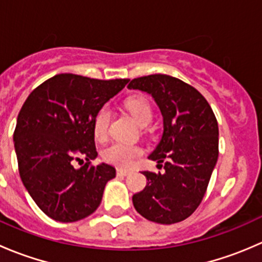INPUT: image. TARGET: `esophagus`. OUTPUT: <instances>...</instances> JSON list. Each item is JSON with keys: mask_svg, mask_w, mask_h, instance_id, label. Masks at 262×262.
Masks as SVG:
<instances>
[{"mask_svg": "<svg viewBox=\"0 0 262 262\" xmlns=\"http://www.w3.org/2000/svg\"><path fill=\"white\" fill-rule=\"evenodd\" d=\"M130 173V171L123 170V168H116V175L118 176H128Z\"/></svg>", "mask_w": 262, "mask_h": 262, "instance_id": "1", "label": "esophagus"}]
</instances>
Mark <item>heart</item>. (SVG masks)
Segmentation results:
<instances>
[{
	"instance_id": "heart-1",
	"label": "heart",
	"mask_w": 262,
	"mask_h": 262,
	"mask_svg": "<svg viewBox=\"0 0 262 262\" xmlns=\"http://www.w3.org/2000/svg\"><path fill=\"white\" fill-rule=\"evenodd\" d=\"M125 107L132 116L137 120V123L142 126H146L150 123L153 118L152 105L143 96L130 97L125 101ZM113 113L107 105L102 106L95 115L92 121V132L94 137L97 141L102 142L107 138L109 134L110 123H112ZM143 155V149L139 146L125 143H112L102 150V158L105 162L110 165L118 166V167H130L134 161Z\"/></svg>"
}]
</instances>
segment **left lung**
<instances>
[{
	"label": "left lung",
	"instance_id": "8db88e82",
	"mask_svg": "<svg viewBox=\"0 0 262 262\" xmlns=\"http://www.w3.org/2000/svg\"><path fill=\"white\" fill-rule=\"evenodd\" d=\"M130 90L150 94L163 116V134L149 156L163 172L143 171L147 186L133 195L142 216L161 224L185 221L204 198L218 160V121L196 89L168 75L134 78Z\"/></svg>",
	"mask_w": 262,
	"mask_h": 262
}]
</instances>
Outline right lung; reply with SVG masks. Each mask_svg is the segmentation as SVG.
<instances>
[{
	"instance_id": "1",
	"label": "right lung",
	"mask_w": 262,
	"mask_h": 262,
	"mask_svg": "<svg viewBox=\"0 0 262 262\" xmlns=\"http://www.w3.org/2000/svg\"><path fill=\"white\" fill-rule=\"evenodd\" d=\"M128 82L60 73L39 84L24 102L14 132L18 172L49 218L70 223L99 208L115 168L91 163L97 156L92 121ZM75 160L82 162L78 170Z\"/></svg>"
}]
</instances>
